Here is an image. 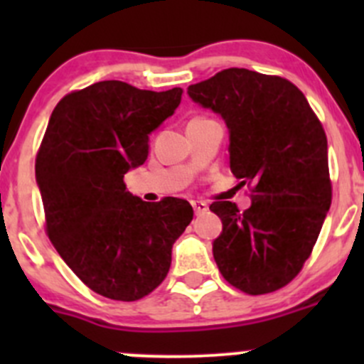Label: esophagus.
Wrapping results in <instances>:
<instances>
[{
  "instance_id": "1",
  "label": "esophagus",
  "mask_w": 364,
  "mask_h": 364,
  "mask_svg": "<svg viewBox=\"0 0 364 364\" xmlns=\"http://www.w3.org/2000/svg\"><path fill=\"white\" fill-rule=\"evenodd\" d=\"M192 208L196 215H203V213L208 211V204L203 203V200H192Z\"/></svg>"
}]
</instances>
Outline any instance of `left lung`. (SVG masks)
<instances>
[{"mask_svg":"<svg viewBox=\"0 0 364 364\" xmlns=\"http://www.w3.org/2000/svg\"><path fill=\"white\" fill-rule=\"evenodd\" d=\"M188 97L222 116L230 171L253 186L243 213L229 200L209 205L222 220L216 266L247 294L278 291L310 257L331 205L324 128L294 84L247 68L192 84Z\"/></svg>","mask_w":364,"mask_h":364,"instance_id":"1","label":"left lung"}]
</instances>
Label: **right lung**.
Returning a JSON list of instances; mask_svg holds the SVG:
<instances>
[{
    "label": "right lung",
    "mask_w": 364,
    "mask_h": 364,
    "mask_svg": "<svg viewBox=\"0 0 364 364\" xmlns=\"http://www.w3.org/2000/svg\"><path fill=\"white\" fill-rule=\"evenodd\" d=\"M181 95V87L156 93L102 80L61 98L50 114L35 164L47 234L70 269L109 299L155 291L193 218L186 200L144 203L123 183L148 159L149 135Z\"/></svg>",
    "instance_id": "1"
}]
</instances>
